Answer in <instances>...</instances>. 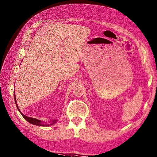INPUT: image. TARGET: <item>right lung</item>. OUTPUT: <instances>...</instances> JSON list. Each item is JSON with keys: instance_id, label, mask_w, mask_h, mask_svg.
<instances>
[{"instance_id": "right-lung-1", "label": "right lung", "mask_w": 157, "mask_h": 157, "mask_svg": "<svg viewBox=\"0 0 157 157\" xmlns=\"http://www.w3.org/2000/svg\"><path fill=\"white\" fill-rule=\"evenodd\" d=\"M14 101H15V103H16V105H17V109L18 110V111L21 113V114L22 115V117L25 118L28 122L33 124H34V125H37V126H42V127H46V126H50V125H52V124H55L56 122H57L58 119H53V120H51L50 122L49 123H46V122L43 121H41V120H39L38 119H35V118H33V117H27V116L24 115L22 112L21 111V110H20L19 107L17 105V99H16V95L15 94H14Z\"/></svg>"}]
</instances>
